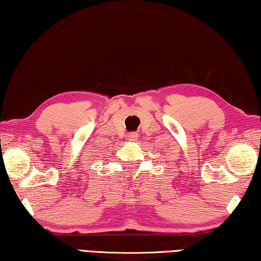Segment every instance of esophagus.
Here are the masks:
<instances>
[{"label": "esophagus", "mask_w": 261, "mask_h": 261, "mask_svg": "<svg viewBox=\"0 0 261 261\" xmlns=\"http://www.w3.org/2000/svg\"><path fill=\"white\" fill-rule=\"evenodd\" d=\"M137 138H138V135H137L136 132H130V134L127 135V139L130 141H136Z\"/></svg>", "instance_id": "1"}]
</instances>
